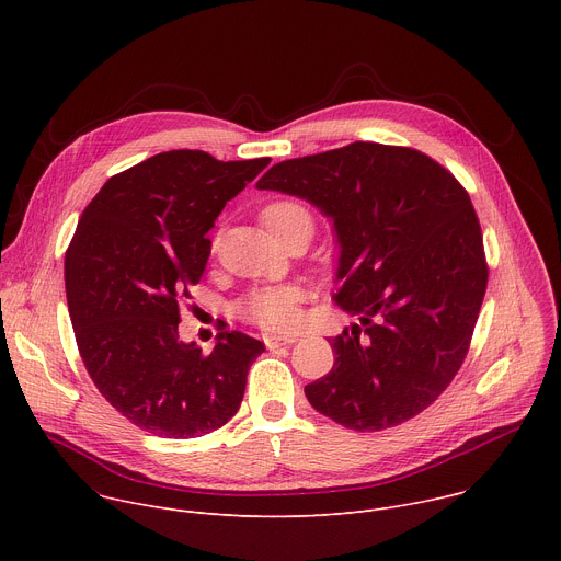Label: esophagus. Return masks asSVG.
Instances as JSON below:
<instances>
[{"mask_svg": "<svg viewBox=\"0 0 561 561\" xmlns=\"http://www.w3.org/2000/svg\"><path fill=\"white\" fill-rule=\"evenodd\" d=\"M264 342H266V348L275 351V348H282V346H290V344H295L297 340H295V337H279V335H268V337H264Z\"/></svg>", "mask_w": 561, "mask_h": 561, "instance_id": "1", "label": "esophagus"}]
</instances>
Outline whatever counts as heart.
Here are the masks:
<instances>
[{
    "mask_svg": "<svg viewBox=\"0 0 561 561\" xmlns=\"http://www.w3.org/2000/svg\"><path fill=\"white\" fill-rule=\"evenodd\" d=\"M264 226L279 237L295 221H310V213L297 202H273L262 210ZM301 290L297 286H266L249 293L239 301V312L266 331L293 329L299 319Z\"/></svg>",
    "mask_w": 561,
    "mask_h": 561,
    "instance_id": "b5f03b06",
    "label": "heart"
}]
</instances>
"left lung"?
<instances>
[{"instance_id":"8db88e82","label":"left lung","mask_w":561,"mask_h":561,"mask_svg":"<svg viewBox=\"0 0 561 561\" xmlns=\"http://www.w3.org/2000/svg\"><path fill=\"white\" fill-rule=\"evenodd\" d=\"M257 188L297 195L333 219V299L362 314L329 340L337 357L304 388L310 407L362 433L420 415L461 368L489 282L463 186L415 148L355 141L286 159Z\"/></svg>"}]
</instances>
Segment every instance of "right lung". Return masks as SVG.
Segmentation results:
<instances>
[{
    "mask_svg": "<svg viewBox=\"0 0 561 561\" xmlns=\"http://www.w3.org/2000/svg\"><path fill=\"white\" fill-rule=\"evenodd\" d=\"M268 164L159 152L113 175L77 224L64 262L77 348L108 404L146 433L199 437L242 404L264 344L237 331L208 355L184 344L180 301L204 275L217 215Z\"/></svg>",
    "mask_w": 561,
    "mask_h": 561,
    "instance_id": "1",
    "label": "right lung"
}]
</instances>
